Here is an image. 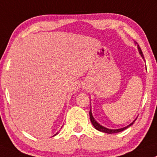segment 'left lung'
<instances>
[{
    "mask_svg": "<svg viewBox=\"0 0 157 157\" xmlns=\"http://www.w3.org/2000/svg\"><path fill=\"white\" fill-rule=\"evenodd\" d=\"M137 48H138V51H139L140 54V56H141V57H142V58L144 59V54H143L142 51H141V49H140V47H139V45H138V46H137ZM90 121H91V123H92L93 126H94V128H95L96 130H99V131H100V132H103V133H109V134H110V133H119V132H121V131H123V130H126V129H127V128H128V127H130V126L133 125V123H134L135 121H136V119H135L134 121H133V122L131 123V124H130L128 126H127V127H123V128L116 129V130H113V129L106 128V127H103V126L100 125V124H99V123H97V121H96V120L94 119V117H93V114H92V111H91V109H90Z\"/></svg>",
    "mask_w": 157,
    "mask_h": 157,
    "instance_id": "left-lung-1",
    "label": "left lung"
}]
</instances>
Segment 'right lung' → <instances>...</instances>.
I'll list each match as a JSON object with an SVG mask.
<instances>
[{
	"label": "right lung",
	"mask_w": 157,
	"mask_h": 157,
	"mask_svg": "<svg viewBox=\"0 0 157 157\" xmlns=\"http://www.w3.org/2000/svg\"><path fill=\"white\" fill-rule=\"evenodd\" d=\"M57 134H58V133H57L55 135H54V136H56V135H57Z\"/></svg>",
	"instance_id": "obj_1"
}]
</instances>
